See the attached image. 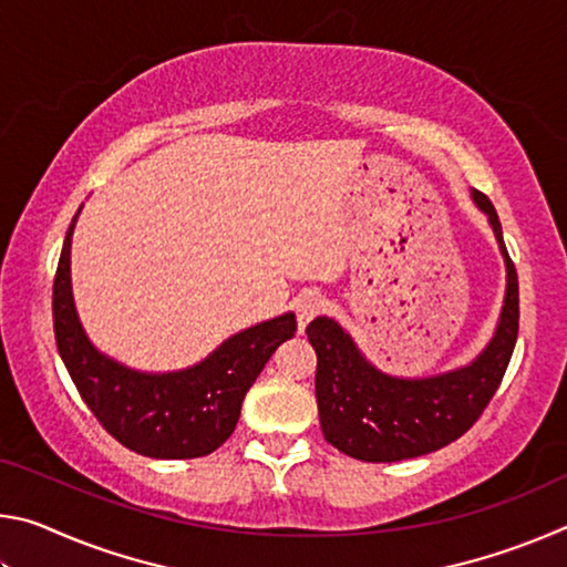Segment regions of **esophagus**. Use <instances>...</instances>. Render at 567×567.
Masks as SVG:
<instances>
[{"label":"esophagus","mask_w":567,"mask_h":567,"mask_svg":"<svg viewBox=\"0 0 567 567\" xmlns=\"http://www.w3.org/2000/svg\"><path fill=\"white\" fill-rule=\"evenodd\" d=\"M324 310V300L320 295H307L302 297L300 302L295 305V315H297V324H300V330H305L307 324H310L318 315Z\"/></svg>","instance_id":"1"}]
</instances>
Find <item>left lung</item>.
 I'll use <instances>...</instances> for the list:
<instances>
[{"label": "left lung", "mask_w": 567, "mask_h": 567, "mask_svg": "<svg viewBox=\"0 0 567 567\" xmlns=\"http://www.w3.org/2000/svg\"><path fill=\"white\" fill-rule=\"evenodd\" d=\"M473 199L491 219L507 267L501 324L475 362L437 378H390L362 358L334 320L318 318L307 324V340L318 354L315 392L322 435L340 453L364 463H398L435 453L463 437L501 388L520 324V295L495 207L477 189Z\"/></svg>", "instance_id": "1"}]
</instances>
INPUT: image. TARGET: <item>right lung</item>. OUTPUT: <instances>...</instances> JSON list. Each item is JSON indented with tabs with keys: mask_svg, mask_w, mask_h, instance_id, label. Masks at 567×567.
I'll list each match as a JSON object with an SVG mask.
<instances>
[{
	"mask_svg": "<svg viewBox=\"0 0 567 567\" xmlns=\"http://www.w3.org/2000/svg\"><path fill=\"white\" fill-rule=\"evenodd\" d=\"M80 215V213H76ZM76 215L66 229L54 275L52 318L56 350L92 415L132 453L189 460L215 453L235 433L243 400L272 352L295 338L292 312L255 324L219 344L195 368L145 375L104 358L76 320L70 285V247Z\"/></svg>",
	"mask_w": 567,
	"mask_h": 567,
	"instance_id": "1",
	"label": "right lung"
}]
</instances>
